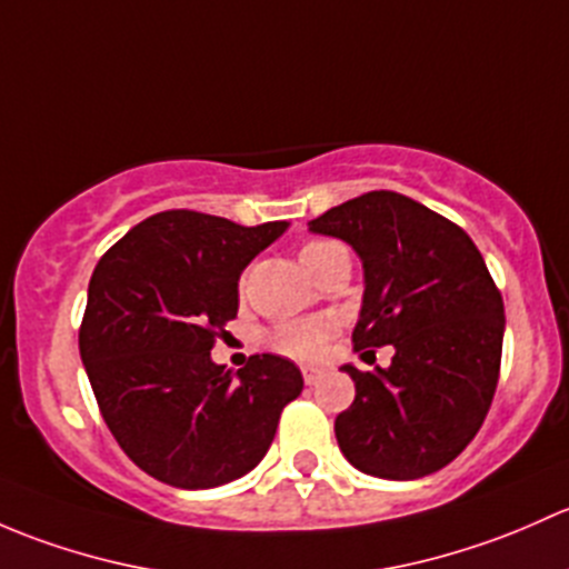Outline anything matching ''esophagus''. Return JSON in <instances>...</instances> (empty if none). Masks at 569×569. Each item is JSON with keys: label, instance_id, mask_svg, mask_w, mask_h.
<instances>
[{"label": "esophagus", "instance_id": "1", "mask_svg": "<svg viewBox=\"0 0 569 569\" xmlns=\"http://www.w3.org/2000/svg\"><path fill=\"white\" fill-rule=\"evenodd\" d=\"M301 375H303V383H307V386H315V383H318L320 375H323V372H320L318 367H303Z\"/></svg>", "mask_w": 569, "mask_h": 569}]
</instances>
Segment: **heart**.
<instances>
[{
  "mask_svg": "<svg viewBox=\"0 0 569 569\" xmlns=\"http://www.w3.org/2000/svg\"><path fill=\"white\" fill-rule=\"evenodd\" d=\"M342 254H348V249L337 241H328V238H309V241L301 246V251H298L301 266L307 268L312 277L318 273V268L326 266L328 260ZM328 331H331V328H328L326 320H318V318L284 320V323L273 328L268 342H271V348L277 350V353L290 356V359L315 361L323 356Z\"/></svg>",
  "mask_w": 569,
  "mask_h": 569,
  "instance_id": "b5f03b06",
  "label": "heart"
}]
</instances>
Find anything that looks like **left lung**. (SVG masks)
Masks as SVG:
<instances>
[{
	"label": "left lung",
	"instance_id": "8db88e82",
	"mask_svg": "<svg viewBox=\"0 0 569 569\" xmlns=\"http://www.w3.org/2000/svg\"><path fill=\"white\" fill-rule=\"evenodd\" d=\"M309 230L365 262L353 350L395 348L389 370L342 367L356 400L333 421L339 449L380 479L449 466L482 427L501 370L503 301L482 254L462 227L397 191L348 199Z\"/></svg>",
	"mask_w": 569,
	"mask_h": 569
}]
</instances>
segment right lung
<instances>
[{"label":"right lung","instance_id":"1","mask_svg":"<svg viewBox=\"0 0 569 569\" xmlns=\"http://www.w3.org/2000/svg\"><path fill=\"white\" fill-rule=\"evenodd\" d=\"M284 230L163 210L98 260L79 353L114 441L158 482L204 490L249 473L301 395L282 356H249L238 375L210 359L238 315L241 271Z\"/></svg>","mask_w":569,"mask_h":569}]
</instances>
